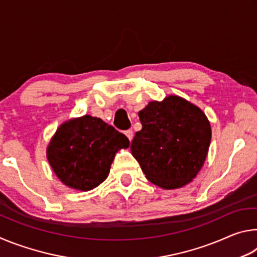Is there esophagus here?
<instances>
[{
    "label": "esophagus",
    "mask_w": 257,
    "mask_h": 257,
    "mask_svg": "<svg viewBox=\"0 0 257 257\" xmlns=\"http://www.w3.org/2000/svg\"><path fill=\"white\" fill-rule=\"evenodd\" d=\"M124 135H125V136H127V138L129 139L130 142L133 141V138H134V132H133V130H127V132H124Z\"/></svg>",
    "instance_id": "obj_1"
}]
</instances>
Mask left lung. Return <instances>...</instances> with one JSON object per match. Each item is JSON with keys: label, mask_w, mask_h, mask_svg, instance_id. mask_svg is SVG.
I'll list each match as a JSON object with an SVG mask.
<instances>
[{"label": "left lung", "mask_w": 257, "mask_h": 257, "mask_svg": "<svg viewBox=\"0 0 257 257\" xmlns=\"http://www.w3.org/2000/svg\"><path fill=\"white\" fill-rule=\"evenodd\" d=\"M142 130L132 154L152 184L177 189L196 178L206 160L212 132L197 105L178 95L152 101L138 112Z\"/></svg>", "instance_id": "8db88e82"}]
</instances>
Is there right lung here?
I'll return each instance as SVG.
<instances>
[{"label": "right lung", "instance_id": "add662e5", "mask_svg": "<svg viewBox=\"0 0 257 257\" xmlns=\"http://www.w3.org/2000/svg\"><path fill=\"white\" fill-rule=\"evenodd\" d=\"M129 139L102 119L89 114L66 121L47 145L46 158L59 180L69 188L88 191L110 173L116 152Z\"/></svg>", "mask_w": 257, "mask_h": 257}]
</instances>
